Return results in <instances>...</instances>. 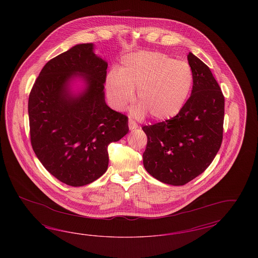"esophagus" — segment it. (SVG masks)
Segmentation results:
<instances>
[{"label":"esophagus","mask_w":258,"mask_h":258,"mask_svg":"<svg viewBox=\"0 0 258 258\" xmlns=\"http://www.w3.org/2000/svg\"><path fill=\"white\" fill-rule=\"evenodd\" d=\"M128 127L131 131H135L137 128V124L135 123V121L133 120H128Z\"/></svg>","instance_id":"obj_1"}]
</instances>
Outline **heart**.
<instances>
[{
	"label": "heart",
	"instance_id": "obj_1",
	"mask_svg": "<svg viewBox=\"0 0 258 258\" xmlns=\"http://www.w3.org/2000/svg\"><path fill=\"white\" fill-rule=\"evenodd\" d=\"M194 84L190 67L170 56L140 51L123 57L119 71L105 78V91L111 106L122 110L135 97L139 100L132 113L137 119L151 114L158 121L176 116L188 98Z\"/></svg>",
	"mask_w": 258,
	"mask_h": 258
}]
</instances>
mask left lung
Wrapping results in <instances>:
<instances>
[{"label": "left lung", "mask_w": 258, "mask_h": 258, "mask_svg": "<svg viewBox=\"0 0 258 258\" xmlns=\"http://www.w3.org/2000/svg\"><path fill=\"white\" fill-rule=\"evenodd\" d=\"M191 95L182 110L165 122L142 127L147 135L143 164L164 184L183 185L206 170L221 148L224 97L208 66L191 52Z\"/></svg>", "instance_id": "8db88e82"}]
</instances>
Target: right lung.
<instances>
[{
    "label": "right lung",
    "mask_w": 258,
    "mask_h": 258,
    "mask_svg": "<svg viewBox=\"0 0 258 258\" xmlns=\"http://www.w3.org/2000/svg\"><path fill=\"white\" fill-rule=\"evenodd\" d=\"M80 43L50 60L29 96L31 143L45 169L82 186L108 167L107 147L128 133L127 117L105 102L107 61ZM77 82L81 89H75Z\"/></svg>",
    "instance_id": "1"
}]
</instances>
